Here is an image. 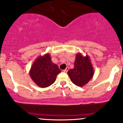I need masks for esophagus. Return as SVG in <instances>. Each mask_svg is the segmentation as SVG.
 <instances>
[{"instance_id": "esophagus-1", "label": "esophagus", "mask_w": 123, "mask_h": 123, "mask_svg": "<svg viewBox=\"0 0 123 123\" xmlns=\"http://www.w3.org/2000/svg\"><path fill=\"white\" fill-rule=\"evenodd\" d=\"M68 69H69V68H68V67H67L66 68H65V69H64V71H63L64 72V73H67V72L68 71Z\"/></svg>"}]
</instances>
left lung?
Here are the masks:
<instances>
[{
  "mask_svg": "<svg viewBox=\"0 0 123 123\" xmlns=\"http://www.w3.org/2000/svg\"><path fill=\"white\" fill-rule=\"evenodd\" d=\"M67 73L71 81L75 85L83 87L86 85L94 75L90 57L88 55L84 56L81 53L77 54L74 68L69 69Z\"/></svg>",
  "mask_w": 123,
  "mask_h": 123,
  "instance_id": "obj_1",
  "label": "left lung"
}]
</instances>
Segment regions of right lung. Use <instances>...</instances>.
<instances>
[{"label": "right lung", "mask_w": 123, "mask_h": 123, "mask_svg": "<svg viewBox=\"0 0 123 123\" xmlns=\"http://www.w3.org/2000/svg\"><path fill=\"white\" fill-rule=\"evenodd\" d=\"M61 70L52 62L49 54L39 56L34 62L30 70L31 79L40 87H47L55 81Z\"/></svg>", "instance_id": "right-lung-1"}]
</instances>
